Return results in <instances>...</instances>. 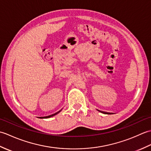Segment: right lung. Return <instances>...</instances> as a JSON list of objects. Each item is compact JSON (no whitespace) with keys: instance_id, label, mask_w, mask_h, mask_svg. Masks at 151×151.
Segmentation results:
<instances>
[{"instance_id":"right-lung-1","label":"right lung","mask_w":151,"mask_h":151,"mask_svg":"<svg viewBox=\"0 0 151 151\" xmlns=\"http://www.w3.org/2000/svg\"><path fill=\"white\" fill-rule=\"evenodd\" d=\"M57 113H58V112H57ZM57 113H56V114H52V115H49V116H47V117H46V118L47 117H52V116H54V115H56V114H57ZM58 113H59V111H58Z\"/></svg>"}]
</instances>
